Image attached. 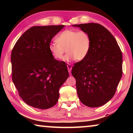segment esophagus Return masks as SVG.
Instances as JSON below:
<instances>
[{"label": "esophagus", "instance_id": "1", "mask_svg": "<svg viewBox=\"0 0 133 133\" xmlns=\"http://www.w3.org/2000/svg\"><path fill=\"white\" fill-rule=\"evenodd\" d=\"M67 69H68V71L69 72V73H70L71 70V69H72L71 66L70 64H67Z\"/></svg>", "mask_w": 133, "mask_h": 133}]
</instances>
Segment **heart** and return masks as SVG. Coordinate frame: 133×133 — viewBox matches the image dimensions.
I'll list each match as a JSON object with an SVG mask.
<instances>
[{
  "label": "heart",
  "mask_w": 133,
  "mask_h": 133,
  "mask_svg": "<svg viewBox=\"0 0 133 133\" xmlns=\"http://www.w3.org/2000/svg\"><path fill=\"white\" fill-rule=\"evenodd\" d=\"M56 41L49 45V49L53 57L57 60L63 57L65 62L76 59L82 60L87 57L90 50L91 40L89 33L85 31L68 29L62 31L56 38Z\"/></svg>",
  "instance_id": "1"
}]
</instances>
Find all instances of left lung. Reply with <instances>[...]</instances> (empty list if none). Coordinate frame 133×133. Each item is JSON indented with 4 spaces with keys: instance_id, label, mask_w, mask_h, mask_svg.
<instances>
[{
    "instance_id": "1",
    "label": "left lung",
    "mask_w": 133,
    "mask_h": 133,
    "mask_svg": "<svg viewBox=\"0 0 133 133\" xmlns=\"http://www.w3.org/2000/svg\"><path fill=\"white\" fill-rule=\"evenodd\" d=\"M73 26L89 33L91 40L88 55L72 67L78 97L86 106H102L114 96L122 76V53L115 38L101 24Z\"/></svg>"
}]
</instances>
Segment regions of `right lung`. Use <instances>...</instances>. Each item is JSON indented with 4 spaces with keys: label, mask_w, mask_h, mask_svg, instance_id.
Segmentation results:
<instances>
[{
    "label": "right lung",
    "mask_w": 133,
    "mask_h": 133,
    "mask_svg": "<svg viewBox=\"0 0 133 133\" xmlns=\"http://www.w3.org/2000/svg\"><path fill=\"white\" fill-rule=\"evenodd\" d=\"M64 25L33 26L22 35L11 54L12 80L27 104L40 109L57 103L59 89L69 74L64 62L54 58L51 39Z\"/></svg>",
    "instance_id": "obj_1"
}]
</instances>
